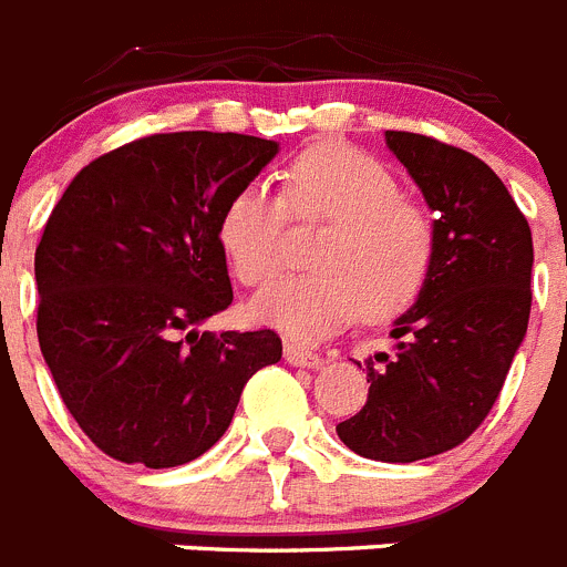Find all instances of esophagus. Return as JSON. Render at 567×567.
I'll use <instances>...</instances> for the list:
<instances>
[{"label": "esophagus", "mask_w": 567, "mask_h": 567, "mask_svg": "<svg viewBox=\"0 0 567 567\" xmlns=\"http://www.w3.org/2000/svg\"><path fill=\"white\" fill-rule=\"evenodd\" d=\"M284 358H287V363L292 365H303V369H320L323 365V358H320L318 352H309L307 346L300 343H284Z\"/></svg>", "instance_id": "1"}]
</instances>
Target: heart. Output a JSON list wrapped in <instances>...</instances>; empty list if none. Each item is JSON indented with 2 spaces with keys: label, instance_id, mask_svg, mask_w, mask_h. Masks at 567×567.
<instances>
[{
  "label": "heart",
  "instance_id": "b5f03b06",
  "mask_svg": "<svg viewBox=\"0 0 567 567\" xmlns=\"http://www.w3.org/2000/svg\"><path fill=\"white\" fill-rule=\"evenodd\" d=\"M280 195L247 184L218 224L240 284L260 287L284 264L287 221L327 224L309 275L272 280L252 300L255 320L289 338H327L365 312L389 318L412 303L434 264V221L405 202L398 175L349 144H312L280 175Z\"/></svg>",
  "mask_w": 567,
  "mask_h": 567
}]
</instances>
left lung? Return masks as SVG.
<instances>
[{"label": "left lung", "mask_w": 567, "mask_h": 567, "mask_svg": "<svg viewBox=\"0 0 567 567\" xmlns=\"http://www.w3.org/2000/svg\"><path fill=\"white\" fill-rule=\"evenodd\" d=\"M385 144L434 209L437 244L417 303L394 320L398 349L365 363L369 398L338 437L360 457L414 463L465 443L497 403L528 329L534 244L477 155L400 130Z\"/></svg>", "instance_id": "8db88e82"}]
</instances>
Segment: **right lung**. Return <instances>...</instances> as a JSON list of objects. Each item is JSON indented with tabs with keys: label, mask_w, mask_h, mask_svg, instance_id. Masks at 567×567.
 Returning a JSON list of instances; mask_svg holds the SVG:
<instances>
[{
	"label": "right lung",
	"mask_w": 567,
	"mask_h": 567,
	"mask_svg": "<svg viewBox=\"0 0 567 567\" xmlns=\"http://www.w3.org/2000/svg\"><path fill=\"white\" fill-rule=\"evenodd\" d=\"M278 142L155 133L70 182L37 247V332L68 412L107 457L173 468L233 423L280 338L198 332L233 303L218 224Z\"/></svg>",
	"instance_id": "add662e5"
}]
</instances>
